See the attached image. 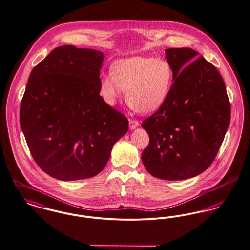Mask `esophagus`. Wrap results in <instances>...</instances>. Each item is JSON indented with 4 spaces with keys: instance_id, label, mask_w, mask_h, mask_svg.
Masks as SVG:
<instances>
[{
    "instance_id": "1",
    "label": "esophagus",
    "mask_w": 250,
    "mask_h": 250,
    "mask_svg": "<svg viewBox=\"0 0 250 250\" xmlns=\"http://www.w3.org/2000/svg\"><path fill=\"white\" fill-rule=\"evenodd\" d=\"M139 125H140V123H139L137 120L129 119V128H130V129H134V128H136Z\"/></svg>"
}]
</instances>
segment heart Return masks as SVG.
Listing matches in <instances>:
<instances>
[{"label": "heart", "mask_w": 250, "mask_h": 250, "mask_svg": "<svg viewBox=\"0 0 250 250\" xmlns=\"http://www.w3.org/2000/svg\"><path fill=\"white\" fill-rule=\"evenodd\" d=\"M173 80V69L166 60L136 56L115 61L112 73L104 75L101 88L110 103L126 90V103L133 110L150 114L166 102Z\"/></svg>", "instance_id": "b5f03b06"}]
</instances>
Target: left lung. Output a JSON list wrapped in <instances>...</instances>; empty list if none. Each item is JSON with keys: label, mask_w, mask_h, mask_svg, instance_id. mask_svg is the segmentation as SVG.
<instances>
[{"label": "left lung", "mask_w": 250, "mask_h": 250, "mask_svg": "<svg viewBox=\"0 0 250 250\" xmlns=\"http://www.w3.org/2000/svg\"><path fill=\"white\" fill-rule=\"evenodd\" d=\"M174 83L166 102L143 121L147 171L165 180L197 176L214 161L230 122V103L217 69L191 48L165 50Z\"/></svg>", "instance_id": "obj_1"}]
</instances>
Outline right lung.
Wrapping results in <instances>:
<instances>
[{
  "label": "right lung",
  "instance_id": "1",
  "mask_svg": "<svg viewBox=\"0 0 250 250\" xmlns=\"http://www.w3.org/2000/svg\"><path fill=\"white\" fill-rule=\"evenodd\" d=\"M104 55L63 45L31 72L20 124L30 153L47 175L79 180L99 174L128 120L100 96Z\"/></svg>",
  "mask_w": 250,
  "mask_h": 250
}]
</instances>
